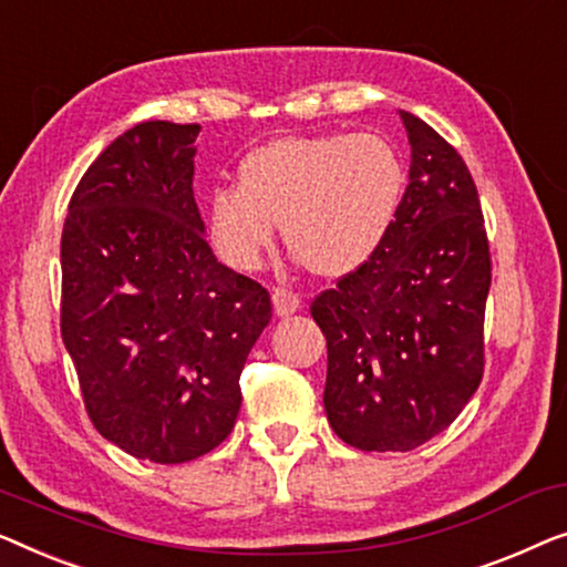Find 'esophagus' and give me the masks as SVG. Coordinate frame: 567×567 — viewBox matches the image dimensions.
<instances>
[{
	"mask_svg": "<svg viewBox=\"0 0 567 567\" xmlns=\"http://www.w3.org/2000/svg\"><path fill=\"white\" fill-rule=\"evenodd\" d=\"M272 306H275V313L280 318H287L292 313H298L300 310V298L290 290H285V287H277L272 292Z\"/></svg>",
	"mask_w": 567,
	"mask_h": 567,
	"instance_id": "obj_1",
	"label": "esophagus"
}]
</instances>
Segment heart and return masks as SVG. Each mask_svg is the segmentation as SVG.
<instances>
[{
  "mask_svg": "<svg viewBox=\"0 0 567 567\" xmlns=\"http://www.w3.org/2000/svg\"><path fill=\"white\" fill-rule=\"evenodd\" d=\"M403 185V158L382 135H285L246 154L238 187L213 189L207 228L220 257L249 272L282 223L287 246L308 269L344 277L380 249Z\"/></svg>",
  "mask_w": 567,
  "mask_h": 567,
  "instance_id": "heart-1",
  "label": "heart"
}]
</instances>
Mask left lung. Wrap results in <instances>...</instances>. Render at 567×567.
I'll use <instances>...</instances> for the list:
<instances>
[{
  "label": "left lung",
  "mask_w": 567,
  "mask_h": 567,
  "mask_svg": "<svg viewBox=\"0 0 567 567\" xmlns=\"http://www.w3.org/2000/svg\"><path fill=\"white\" fill-rule=\"evenodd\" d=\"M409 187L380 249L310 306L329 347L323 405L339 440L409 452L444 432L483 378L491 254L465 162L401 110Z\"/></svg>",
  "instance_id": "1"
}]
</instances>
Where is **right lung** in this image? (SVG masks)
<instances>
[{"label": "right lung", "instance_id": "obj_1", "mask_svg": "<svg viewBox=\"0 0 567 567\" xmlns=\"http://www.w3.org/2000/svg\"><path fill=\"white\" fill-rule=\"evenodd\" d=\"M200 125L146 121L74 189L61 236V337L97 432L138 460L215 450L269 292L220 265L193 195Z\"/></svg>", "mask_w": 567, "mask_h": 567}]
</instances>
